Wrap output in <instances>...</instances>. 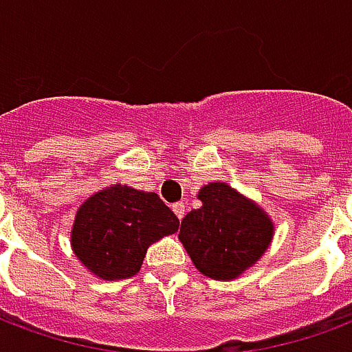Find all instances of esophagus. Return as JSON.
I'll return each instance as SVG.
<instances>
[{"label": "esophagus", "instance_id": "esophagus-1", "mask_svg": "<svg viewBox=\"0 0 352 352\" xmlns=\"http://www.w3.org/2000/svg\"><path fill=\"white\" fill-rule=\"evenodd\" d=\"M171 209H173V213L177 214V219L181 221V219L184 217V204H183V201H177V204H173V206H171Z\"/></svg>", "mask_w": 352, "mask_h": 352}]
</instances>
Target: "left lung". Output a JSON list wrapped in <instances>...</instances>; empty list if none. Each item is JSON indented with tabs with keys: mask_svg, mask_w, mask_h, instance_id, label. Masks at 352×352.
<instances>
[{
	"mask_svg": "<svg viewBox=\"0 0 352 352\" xmlns=\"http://www.w3.org/2000/svg\"><path fill=\"white\" fill-rule=\"evenodd\" d=\"M198 198L201 207L184 217L179 239L204 275L236 279L272 243V219L226 183L206 184Z\"/></svg>",
	"mask_w": 352,
	"mask_h": 352,
	"instance_id": "1",
	"label": "left lung"
}]
</instances>
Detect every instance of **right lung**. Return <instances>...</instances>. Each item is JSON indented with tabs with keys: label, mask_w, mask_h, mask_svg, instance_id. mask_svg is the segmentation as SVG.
<instances>
[{
	"label": "right lung",
	"mask_w": 352,
	"mask_h": 352,
	"mask_svg": "<svg viewBox=\"0 0 352 352\" xmlns=\"http://www.w3.org/2000/svg\"><path fill=\"white\" fill-rule=\"evenodd\" d=\"M177 230L179 219L158 194L113 184L79 207L72 247L94 275L105 280L128 279L141 270L146 249Z\"/></svg>",
	"instance_id": "add662e5"
}]
</instances>
